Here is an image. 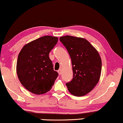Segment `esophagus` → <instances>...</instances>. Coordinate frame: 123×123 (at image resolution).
<instances>
[{
	"instance_id": "esophagus-1",
	"label": "esophagus",
	"mask_w": 123,
	"mask_h": 123,
	"mask_svg": "<svg viewBox=\"0 0 123 123\" xmlns=\"http://www.w3.org/2000/svg\"><path fill=\"white\" fill-rule=\"evenodd\" d=\"M58 74L60 75L61 74V73H62V70H61V69H59V70H58Z\"/></svg>"
}]
</instances>
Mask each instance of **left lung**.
Instances as JSON below:
<instances>
[{
    "label": "left lung",
    "instance_id": "obj_1",
    "mask_svg": "<svg viewBox=\"0 0 123 123\" xmlns=\"http://www.w3.org/2000/svg\"><path fill=\"white\" fill-rule=\"evenodd\" d=\"M72 60L73 77L66 84L68 91L76 96L89 93L98 83L102 62L97 50L82 38L66 35L60 38Z\"/></svg>",
    "mask_w": 123,
    "mask_h": 123
}]
</instances>
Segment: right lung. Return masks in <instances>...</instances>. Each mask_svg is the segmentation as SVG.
Wrapping results in <instances>:
<instances>
[{
    "label": "right lung",
    "instance_id": "add662e5",
    "mask_svg": "<svg viewBox=\"0 0 123 123\" xmlns=\"http://www.w3.org/2000/svg\"><path fill=\"white\" fill-rule=\"evenodd\" d=\"M58 38L46 35L25 45L19 53L17 73L27 91L35 94L49 91L58 74L54 70L49 54Z\"/></svg>",
    "mask_w": 123,
    "mask_h": 123
}]
</instances>
